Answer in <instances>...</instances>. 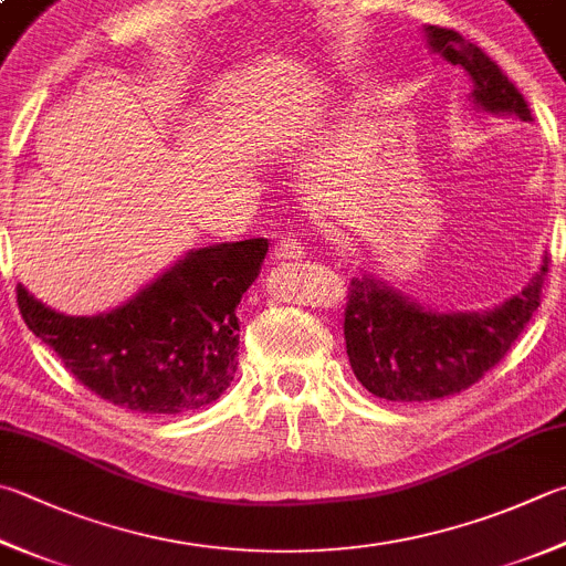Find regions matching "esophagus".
<instances>
[{"instance_id": "obj_1", "label": "esophagus", "mask_w": 566, "mask_h": 566, "mask_svg": "<svg viewBox=\"0 0 566 566\" xmlns=\"http://www.w3.org/2000/svg\"><path fill=\"white\" fill-rule=\"evenodd\" d=\"M305 251L297 239H283L279 247H275V259L279 261H297L303 259Z\"/></svg>"}]
</instances>
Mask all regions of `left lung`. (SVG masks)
I'll return each instance as SVG.
<instances>
[{"instance_id": "obj_1", "label": "left lung", "mask_w": 566, "mask_h": 566, "mask_svg": "<svg viewBox=\"0 0 566 566\" xmlns=\"http://www.w3.org/2000/svg\"><path fill=\"white\" fill-rule=\"evenodd\" d=\"M426 46L471 78L475 111L532 123L525 98L471 41L453 29L423 27ZM549 255L520 293L490 311H436L375 275L349 283L345 343L361 387L387 401H431L471 387L495 367L539 307Z\"/></svg>"}]
</instances>
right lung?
I'll return each instance as SVG.
<instances>
[{
	"mask_svg": "<svg viewBox=\"0 0 566 566\" xmlns=\"http://www.w3.org/2000/svg\"><path fill=\"white\" fill-rule=\"evenodd\" d=\"M265 239L191 249L130 301L98 315L56 313L17 285L21 317L83 387L115 407L182 413L217 401L237 375L241 295Z\"/></svg>",
	"mask_w": 566,
	"mask_h": 566,
	"instance_id": "1",
	"label": "right lung"
}]
</instances>
